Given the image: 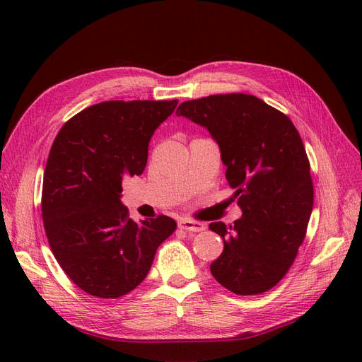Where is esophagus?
Here are the masks:
<instances>
[{
  "mask_svg": "<svg viewBox=\"0 0 362 362\" xmlns=\"http://www.w3.org/2000/svg\"><path fill=\"white\" fill-rule=\"evenodd\" d=\"M178 226L184 229V231H193V233H201L205 229V223L198 221H190V218H182V221H180Z\"/></svg>",
  "mask_w": 362,
  "mask_h": 362,
  "instance_id": "obj_1",
  "label": "esophagus"
}]
</instances>
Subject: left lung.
Wrapping results in <instances>:
<instances>
[{
	"label": "left lung",
	"instance_id": "1",
	"mask_svg": "<svg viewBox=\"0 0 362 362\" xmlns=\"http://www.w3.org/2000/svg\"><path fill=\"white\" fill-rule=\"evenodd\" d=\"M177 115L210 131L243 211L234 225L210 223L223 238L211 275L238 296L273 288L298 257L314 204L311 166L298 129L287 115L246 93L185 101Z\"/></svg>",
	"mask_w": 362,
	"mask_h": 362
}]
</instances>
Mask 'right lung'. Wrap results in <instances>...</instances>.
<instances>
[{"label": "right lung", "instance_id": "obj_1", "mask_svg": "<svg viewBox=\"0 0 362 362\" xmlns=\"http://www.w3.org/2000/svg\"><path fill=\"white\" fill-rule=\"evenodd\" d=\"M177 104L100 103L54 139L43 173V226L60 267L87 294L117 299L133 291L177 229L163 214L134 222L120 202L122 181L145 170L149 140Z\"/></svg>", "mask_w": 362, "mask_h": 362}]
</instances>
